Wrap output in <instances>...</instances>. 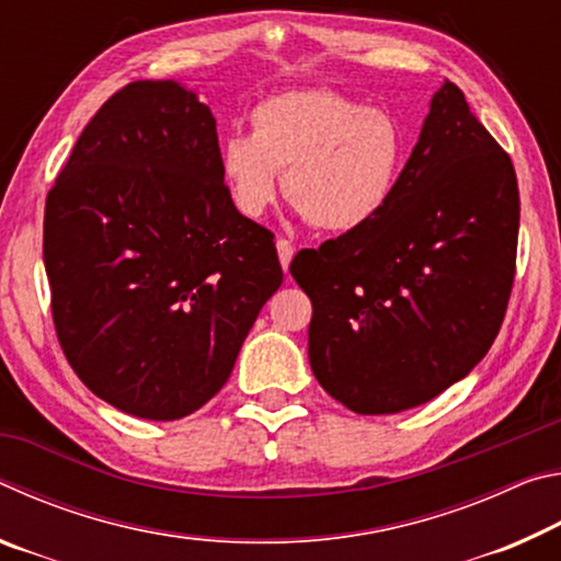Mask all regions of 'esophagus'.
I'll list each match as a JSON object with an SVG mask.
<instances>
[{
	"label": "esophagus",
	"instance_id": "obj_1",
	"mask_svg": "<svg viewBox=\"0 0 561 561\" xmlns=\"http://www.w3.org/2000/svg\"><path fill=\"white\" fill-rule=\"evenodd\" d=\"M277 254H279V262H282V270L287 272L291 257H294V247L289 240H277Z\"/></svg>",
	"mask_w": 561,
	"mask_h": 561
}]
</instances>
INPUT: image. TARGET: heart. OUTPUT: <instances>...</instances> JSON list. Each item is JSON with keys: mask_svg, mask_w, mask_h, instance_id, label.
I'll return each instance as SVG.
<instances>
[{"mask_svg": "<svg viewBox=\"0 0 561 561\" xmlns=\"http://www.w3.org/2000/svg\"><path fill=\"white\" fill-rule=\"evenodd\" d=\"M408 160V138L391 111L360 106L344 93L297 89L274 93L250 116V136L220 148L232 205L262 217L284 195L319 230L358 232L391 205Z\"/></svg>", "mask_w": 561, "mask_h": 561, "instance_id": "heart-1", "label": "heart"}]
</instances>
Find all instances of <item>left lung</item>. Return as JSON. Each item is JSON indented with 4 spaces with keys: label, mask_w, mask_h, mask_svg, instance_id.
<instances>
[{
    "label": "left lung",
    "mask_w": 561,
    "mask_h": 561,
    "mask_svg": "<svg viewBox=\"0 0 561 561\" xmlns=\"http://www.w3.org/2000/svg\"><path fill=\"white\" fill-rule=\"evenodd\" d=\"M517 232L512 160L445 81L383 215L289 264L314 307L321 388L348 411L386 415L468 376L505 319Z\"/></svg>",
    "instance_id": "8db88e82"
}]
</instances>
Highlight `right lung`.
<instances>
[{
    "label": "right lung",
    "mask_w": 561,
    "mask_h": 561,
    "mask_svg": "<svg viewBox=\"0 0 561 561\" xmlns=\"http://www.w3.org/2000/svg\"><path fill=\"white\" fill-rule=\"evenodd\" d=\"M272 240L232 205L195 91L133 81L113 93L44 213L54 327L76 376L146 421L195 413L279 289Z\"/></svg>",
    "instance_id": "add662e5"
}]
</instances>
